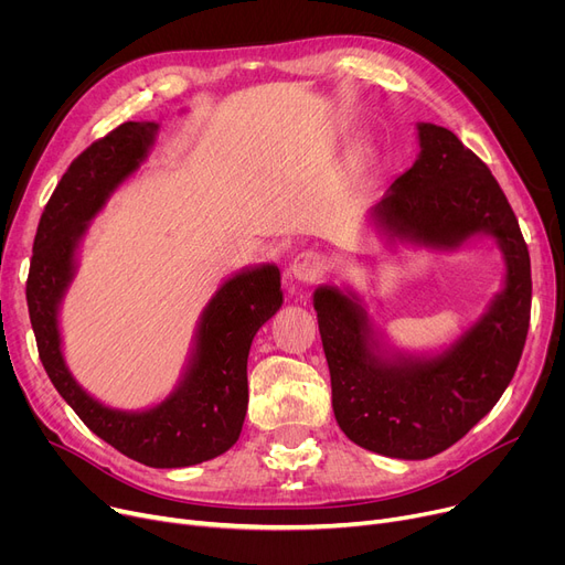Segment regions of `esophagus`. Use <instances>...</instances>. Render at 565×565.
Wrapping results in <instances>:
<instances>
[{
	"label": "esophagus",
	"instance_id": "obj_1",
	"mask_svg": "<svg viewBox=\"0 0 565 565\" xmlns=\"http://www.w3.org/2000/svg\"><path fill=\"white\" fill-rule=\"evenodd\" d=\"M322 267H324L322 256H320L318 252L307 249V252H300L298 256L292 258V263H290V275H292L295 279H298V281L309 284V281H316V279L320 277Z\"/></svg>",
	"mask_w": 565,
	"mask_h": 565
}]
</instances>
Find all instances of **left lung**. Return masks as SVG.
I'll list each match as a JSON object with an SVG mask.
<instances>
[{
	"mask_svg": "<svg viewBox=\"0 0 565 565\" xmlns=\"http://www.w3.org/2000/svg\"><path fill=\"white\" fill-rule=\"evenodd\" d=\"M417 130L422 151L371 207V226L392 245L437 252L490 235L507 275L486 313L435 354L384 345L354 292L332 284L313 290L337 424L362 449L401 460L447 451L497 405L520 364L531 316V260L507 194L451 130Z\"/></svg>",
	"mask_w": 565,
	"mask_h": 565,
	"instance_id": "8db88e82",
	"label": "left lung"
}]
</instances>
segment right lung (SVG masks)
I'll list each match as a JSON object with an SVG mask.
<instances>
[{"label":"right lung","mask_w":565,"mask_h":565,"mask_svg":"<svg viewBox=\"0 0 565 565\" xmlns=\"http://www.w3.org/2000/svg\"><path fill=\"white\" fill-rule=\"evenodd\" d=\"M158 128L153 121H128L73 160L36 231L26 307L45 373L86 428L146 467L175 469L213 460L241 437L249 401V348L279 311L284 292L275 263L231 275L199 316L181 380L153 407L118 409L82 390L64 358L58 311L75 279L88 222L148 160Z\"/></svg>","instance_id":"obj_1"}]
</instances>
